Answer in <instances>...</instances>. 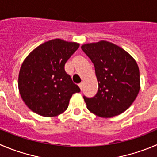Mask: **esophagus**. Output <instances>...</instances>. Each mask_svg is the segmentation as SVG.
<instances>
[{
  "mask_svg": "<svg viewBox=\"0 0 157 157\" xmlns=\"http://www.w3.org/2000/svg\"><path fill=\"white\" fill-rule=\"evenodd\" d=\"M78 86H79V88L81 89H82V87H83V83L82 82H81V83H79V84H78Z\"/></svg>",
  "mask_w": 157,
  "mask_h": 157,
  "instance_id": "esophagus-1",
  "label": "esophagus"
}]
</instances>
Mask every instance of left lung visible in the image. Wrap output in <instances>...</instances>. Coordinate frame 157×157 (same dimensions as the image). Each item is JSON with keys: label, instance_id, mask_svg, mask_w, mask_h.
Segmentation results:
<instances>
[{"label": "left lung", "instance_id": "left-lung-1", "mask_svg": "<svg viewBox=\"0 0 157 157\" xmlns=\"http://www.w3.org/2000/svg\"><path fill=\"white\" fill-rule=\"evenodd\" d=\"M81 48L93 63L98 83L95 96H83L88 109L102 118L126 111L140 92L136 62L124 49L106 41L85 44Z\"/></svg>", "mask_w": 157, "mask_h": 157}]
</instances>
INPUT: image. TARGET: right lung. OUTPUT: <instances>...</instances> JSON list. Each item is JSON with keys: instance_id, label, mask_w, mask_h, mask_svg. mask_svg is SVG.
<instances>
[{"instance_id": "add662e5", "label": "right lung", "mask_w": 157, "mask_h": 157, "mask_svg": "<svg viewBox=\"0 0 157 157\" xmlns=\"http://www.w3.org/2000/svg\"><path fill=\"white\" fill-rule=\"evenodd\" d=\"M79 47L76 42L53 39L33 50L21 67L18 89L27 106L40 116L52 117L67 109L71 95L79 92L65 65Z\"/></svg>"}]
</instances>
